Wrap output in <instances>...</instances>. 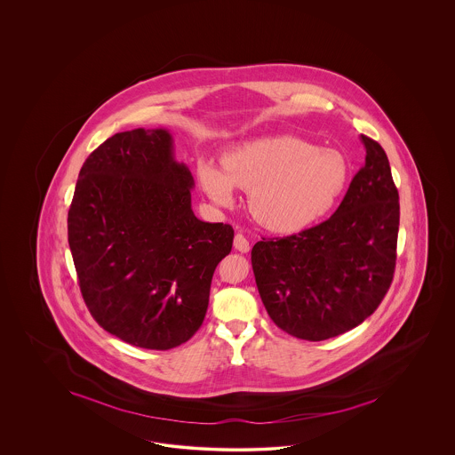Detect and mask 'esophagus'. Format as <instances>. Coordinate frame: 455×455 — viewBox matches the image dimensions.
I'll list each match as a JSON object with an SVG mask.
<instances>
[{
	"label": "esophagus",
	"mask_w": 455,
	"mask_h": 455,
	"mask_svg": "<svg viewBox=\"0 0 455 455\" xmlns=\"http://www.w3.org/2000/svg\"><path fill=\"white\" fill-rule=\"evenodd\" d=\"M234 247L236 248L238 251H242V253H247L248 250H250V242H248L247 236L242 234L235 235Z\"/></svg>",
	"instance_id": "1"
}]
</instances>
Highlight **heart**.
I'll use <instances>...</instances> for the list:
<instances>
[{"mask_svg":"<svg viewBox=\"0 0 455 455\" xmlns=\"http://www.w3.org/2000/svg\"><path fill=\"white\" fill-rule=\"evenodd\" d=\"M196 177L219 207L235 202V187L248 192L253 219L272 232H299L329 212L344 190V155L291 135L263 137L236 145L221 168L200 160Z\"/></svg>","mask_w":455,"mask_h":455,"instance_id":"heart-1","label":"heart"}]
</instances>
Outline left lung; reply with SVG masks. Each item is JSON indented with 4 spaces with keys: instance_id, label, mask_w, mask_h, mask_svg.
<instances>
[{
    "instance_id": "1",
    "label": "left lung",
    "mask_w": 455,
    "mask_h": 455,
    "mask_svg": "<svg viewBox=\"0 0 455 455\" xmlns=\"http://www.w3.org/2000/svg\"><path fill=\"white\" fill-rule=\"evenodd\" d=\"M365 165L329 220L283 238H262L251 267L276 327L318 342L371 317L395 270L399 192L384 148L360 135Z\"/></svg>"
}]
</instances>
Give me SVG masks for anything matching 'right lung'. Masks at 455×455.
<instances>
[{"instance_id": "1", "label": "right lung", "mask_w": 455, "mask_h": 455, "mask_svg": "<svg viewBox=\"0 0 455 455\" xmlns=\"http://www.w3.org/2000/svg\"><path fill=\"white\" fill-rule=\"evenodd\" d=\"M193 187L166 128L116 133L80 170L68 243L83 300L126 344L168 350L205 318L234 228L195 217Z\"/></svg>"}]
</instances>
